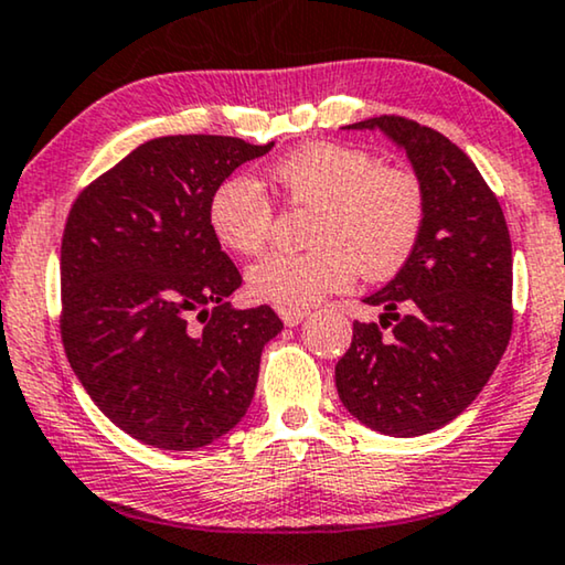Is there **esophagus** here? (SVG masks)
<instances>
[{
    "instance_id": "esophagus-1",
    "label": "esophagus",
    "mask_w": 565,
    "mask_h": 565,
    "mask_svg": "<svg viewBox=\"0 0 565 565\" xmlns=\"http://www.w3.org/2000/svg\"><path fill=\"white\" fill-rule=\"evenodd\" d=\"M276 312H279L284 324H289V328H294V324H299L307 317V309H299V307H279V309H276Z\"/></svg>"
}]
</instances>
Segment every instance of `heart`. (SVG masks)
<instances>
[{
    "mask_svg": "<svg viewBox=\"0 0 565 565\" xmlns=\"http://www.w3.org/2000/svg\"><path fill=\"white\" fill-rule=\"evenodd\" d=\"M271 181L299 210H312L301 253H268L248 268V291L276 307H307L351 286L381 281L415 253L425 227V186L415 171L381 166L369 150L307 142L271 166ZM212 235L222 248L258 253L274 230V206L256 181L230 177L212 192Z\"/></svg>",
    "mask_w": 565,
    "mask_h": 565,
    "instance_id": "obj_1",
    "label": "heart"
}]
</instances>
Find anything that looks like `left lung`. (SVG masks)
<instances>
[{"mask_svg": "<svg viewBox=\"0 0 565 565\" xmlns=\"http://www.w3.org/2000/svg\"><path fill=\"white\" fill-rule=\"evenodd\" d=\"M345 130H381L396 142L423 181L427 210L407 264L363 299L384 315L381 324L353 322L335 386L365 427L415 438L456 419L502 361L512 335L510 230L471 158L438 130L394 115Z\"/></svg>", "mask_w": 565, "mask_h": 565, "instance_id": "left-lung-1", "label": "left lung"}]
</instances>
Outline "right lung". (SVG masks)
<instances>
[{"label":"right lung","mask_w":565,"mask_h":565,"mask_svg":"<svg viewBox=\"0 0 565 565\" xmlns=\"http://www.w3.org/2000/svg\"><path fill=\"white\" fill-rule=\"evenodd\" d=\"M227 135L142 142L92 181L61 241V338L92 402L163 450H196L248 412L260 353L284 322L271 307L233 309L241 286L212 235V192L266 156Z\"/></svg>","instance_id":"obj_1"}]
</instances>
